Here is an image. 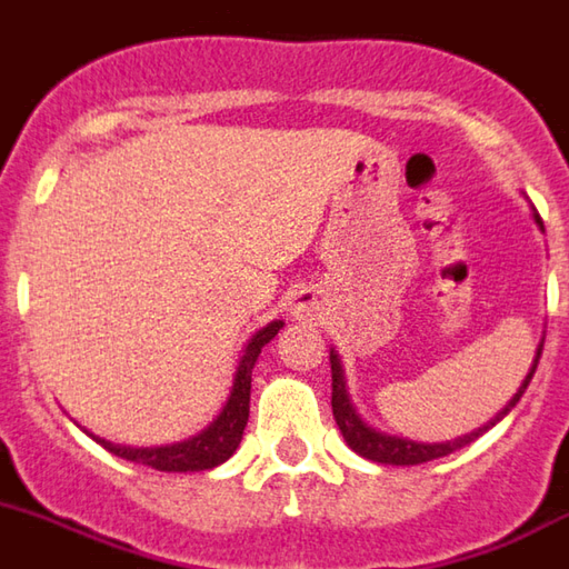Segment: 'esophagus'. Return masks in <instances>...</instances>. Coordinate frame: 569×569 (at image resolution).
Listing matches in <instances>:
<instances>
[{"mask_svg": "<svg viewBox=\"0 0 569 569\" xmlns=\"http://www.w3.org/2000/svg\"><path fill=\"white\" fill-rule=\"evenodd\" d=\"M301 307H305V305H299V310H301Z\"/></svg>", "mask_w": 569, "mask_h": 569, "instance_id": "esophagus-1", "label": "esophagus"}]
</instances>
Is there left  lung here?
<instances>
[{
	"label": "left lung",
	"mask_w": 569,
	"mask_h": 569,
	"mask_svg": "<svg viewBox=\"0 0 569 569\" xmlns=\"http://www.w3.org/2000/svg\"><path fill=\"white\" fill-rule=\"evenodd\" d=\"M537 220H539V226H542V218H537ZM542 346H545V340H542ZM542 346L537 349V360H533V366H531V375L525 377V382L519 386V391L513 393L511 402L502 408V413H497L495 419H491L486 427H480L478 432H469V436L456 438V441H447V443H413V441H405V438L382 436V432L371 430L369 425H362V419L355 413V408H351L349 393H346V380H343V369H340L338 355H335V351H329V362H332V413H335V421H338L340 432H343L346 443H349L351 450H355L357 456L369 458V461L393 463V467H416V463L436 461V458L450 456V452L461 450V447L472 443L478 436H483L489 427H495L497 421H500L502 416H506L508 410H511L513 405L519 402V397L525 393L528 382L533 380V371H537L539 357H542Z\"/></svg>",
	"instance_id": "1"
}]
</instances>
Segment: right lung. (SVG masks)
Here are the masks:
<instances>
[{"instance_id": "1", "label": "right lung", "mask_w": 569, "mask_h": 569, "mask_svg": "<svg viewBox=\"0 0 569 569\" xmlns=\"http://www.w3.org/2000/svg\"><path fill=\"white\" fill-rule=\"evenodd\" d=\"M279 329L281 321H273L264 329H259V332L248 340L246 355H242L240 369H237L234 375V388H231V397L229 402H226L223 413L194 438L172 443V447H142V450L119 447V443L106 441V438H94V441L102 443V447H106L108 452H113V456L126 458V461L133 463H142V467L159 469V472H203V469L220 467V463L229 461V458L234 456L237 447H240L242 430H246L248 425L253 362H257L262 346L270 343Z\"/></svg>"}]
</instances>
